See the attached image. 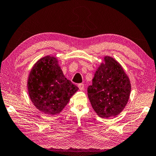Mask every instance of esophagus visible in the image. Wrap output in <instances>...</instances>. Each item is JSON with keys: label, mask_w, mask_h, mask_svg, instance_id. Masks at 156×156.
<instances>
[{"label": "esophagus", "mask_w": 156, "mask_h": 156, "mask_svg": "<svg viewBox=\"0 0 156 156\" xmlns=\"http://www.w3.org/2000/svg\"><path fill=\"white\" fill-rule=\"evenodd\" d=\"M78 86L79 89H80V91H83L84 90V84L80 83V84H78Z\"/></svg>", "instance_id": "1"}]
</instances>
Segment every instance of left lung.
<instances>
[{
  "mask_svg": "<svg viewBox=\"0 0 156 156\" xmlns=\"http://www.w3.org/2000/svg\"><path fill=\"white\" fill-rule=\"evenodd\" d=\"M87 88L91 106L100 117L108 118L119 114L127 103L131 84L122 67L111 57L105 58Z\"/></svg>",
  "mask_w": 156,
  "mask_h": 156,
  "instance_id": "8db88e82",
  "label": "left lung"
}]
</instances>
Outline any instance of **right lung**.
<instances>
[{"instance_id":"1","label":"right lung","mask_w":156,"mask_h":156,"mask_svg":"<svg viewBox=\"0 0 156 156\" xmlns=\"http://www.w3.org/2000/svg\"><path fill=\"white\" fill-rule=\"evenodd\" d=\"M27 87L31 102L41 112L49 115L60 113L78 88L66 78L58 60L46 56L30 72Z\"/></svg>"}]
</instances>
